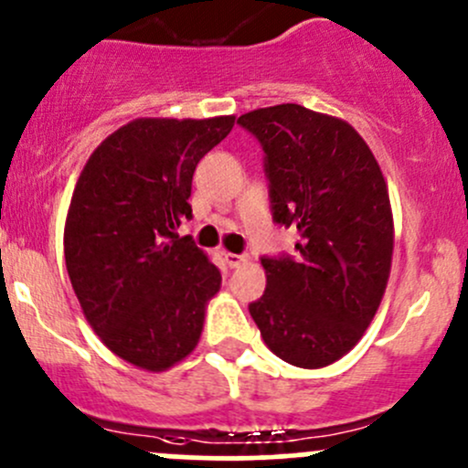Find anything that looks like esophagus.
Masks as SVG:
<instances>
[{
    "label": "esophagus",
    "instance_id": "34e87169",
    "mask_svg": "<svg viewBox=\"0 0 468 468\" xmlns=\"http://www.w3.org/2000/svg\"><path fill=\"white\" fill-rule=\"evenodd\" d=\"M225 261H228L229 268H240V265L248 263V254H232V252H225Z\"/></svg>",
    "mask_w": 468,
    "mask_h": 468
}]
</instances>
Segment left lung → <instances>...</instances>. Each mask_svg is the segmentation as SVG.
Returning a JSON list of instances; mask_svg holds the SVG:
<instances>
[{"instance_id":"obj_1","label":"left lung","mask_w":468,"mask_h":468,"mask_svg":"<svg viewBox=\"0 0 468 468\" xmlns=\"http://www.w3.org/2000/svg\"><path fill=\"white\" fill-rule=\"evenodd\" d=\"M259 140L272 220L296 254L261 256L268 285L250 303L261 336L299 368L348 353L373 321L393 256V214L375 155L344 120L301 104L240 115Z\"/></svg>"}]
</instances>
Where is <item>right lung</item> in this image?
<instances>
[{"instance_id": "obj_1", "label": "right lung", "mask_w": 468, "mask_h": 468, "mask_svg": "<svg viewBox=\"0 0 468 468\" xmlns=\"http://www.w3.org/2000/svg\"><path fill=\"white\" fill-rule=\"evenodd\" d=\"M234 127L140 118L109 135L80 174L64 259L82 313L112 353L165 370L198 344L220 270L178 228L192 218L196 165Z\"/></svg>"}]
</instances>
